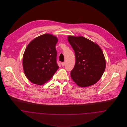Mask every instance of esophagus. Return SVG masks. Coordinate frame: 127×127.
Returning a JSON list of instances; mask_svg holds the SVG:
<instances>
[{
    "mask_svg": "<svg viewBox=\"0 0 127 127\" xmlns=\"http://www.w3.org/2000/svg\"><path fill=\"white\" fill-rule=\"evenodd\" d=\"M61 65H62V66H64L65 65V62H62V63H61Z\"/></svg>",
    "mask_w": 127,
    "mask_h": 127,
    "instance_id": "obj_1",
    "label": "esophagus"
}]
</instances>
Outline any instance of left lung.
<instances>
[{"mask_svg": "<svg viewBox=\"0 0 127 127\" xmlns=\"http://www.w3.org/2000/svg\"><path fill=\"white\" fill-rule=\"evenodd\" d=\"M68 40L76 57L71 78L80 87L95 84L102 77L106 68L101 49L96 43L83 36H68Z\"/></svg>", "mask_w": 127, "mask_h": 127, "instance_id": "left-lung-1", "label": "left lung"}]
</instances>
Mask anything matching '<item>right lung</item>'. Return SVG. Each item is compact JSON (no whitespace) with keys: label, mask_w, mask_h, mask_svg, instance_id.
<instances>
[{"label":"right lung","mask_w":127,"mask_h":127,"mask_svg":"<svg viewBox=\"0 0 127 127\" xmlns=\"http://www.w3.org/2000/svg\"><path fill=\"white\" fill-rule=\"evenodd\" d=\"M58 41L56 36L45 34L27 46L23 55V66L26 76L31 82L44 84L58 69L55 48Z\"/></svg>","instance_id":"obj_1"}]
</instances>
